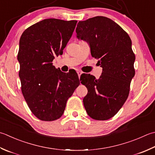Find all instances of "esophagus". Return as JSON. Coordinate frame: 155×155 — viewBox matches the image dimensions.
<instances>
[{
  "mask_svg": "<svg viewBox=\"0 0 155 155\" xmlns=\"http://www.w3.org/2000/svg\"><path fill=\"white\" fill-rule=\"evenodd\" d=\"M82 73H83V72H82L81 71H78L77 72V74H78V77H81V75L82 74Z\"/></svg>",
  "mask_w": 155,
  "mask_h": 155,
  "instance_id": "34e87169",
  "label": "esophagus"
}]
</instances>
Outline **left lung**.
<instances>
[{
  "label": "left lung",
  "instance_id": "obj_1",
  "mask_svg": "<svg viewBox=\"0 0 155 155\" xmlns=\"http://www.w3.org/2000/svg\"><path fill=\"white\" fill-rule=\"evenodd\" d=\"M78 39L89 44L91 54L103 68L99 78L86 74L88 93L83 104L94 120H107L116 115L128 98L134 77L135 55L128 33L113 20L97 16L79 21Z\"/></svg>",
  "mask_w": 155,
  "mask_h": 155
}]
</instances>
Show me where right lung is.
Listing matches in <instances>:
<instances>
[{"label": "right lung", "mask_w": 155, "mask_h": 155, "mask_svg": "<svg viewBox=\"0 0 155 155\" xmlns=\"http://www.w3.org/2000/svg\"><path fill=\"white\" fill-rule=\"evenodd\" d=\"M77 23L46 19L28 27L20 38L17 60L21 91L30 110L42 121L59 119L79 85L76 72H62L51 63L63 54Z\"/></svg>", "instance_id": "add662e5"}]
</instances>
